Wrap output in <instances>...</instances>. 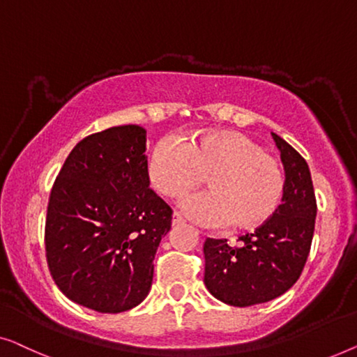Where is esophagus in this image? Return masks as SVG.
Masks as SVG:
<instances>
[{
	"mask_svg": "<svg viewBox=\"0 0 357 357\" xmlns=\"http://www.w3.org/2000/svg\"><path fill=\"white\" fill-rule=\"evenodd\" d=\"M183 218H181L179 213H173V220H172V225L173 227H179V225H183Z\"/></svg>",
	"mask_w": 357,
	"mask_h": 357,
	"instance_id": "1",
	"label": "esophagus"
}]
</instances>
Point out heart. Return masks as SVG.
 I'll list each match as a JSON object with an SVG mask.
<instances>
[{
	"mask_svg": "<svg viewBox=\"0 0 357 357\" xmlns=\"http://www.w3.org/2000/svg\"><path fill=\"white\" fill-rule=\"evenodd\" d=\"M208 176L210 189L184 195L179 208L205 228L249 229L268 222L284 194L280 162L250 139L231 130H208L185 140L165 135L149 160V179L158 194L178 197Z\"/></svg>",
	"mask_w": 357,
	"mask_h": 357,
	"instance_id": "b5f03b06",
	"label": "heart"
}]
</instances>
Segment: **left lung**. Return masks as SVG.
<instances>
[{"instance_id": "obj_1", "label": "left lung", "mask_w": 357, "mask_h": 357, "mask_svg": "<svg viewBox=\"0 0 357 357\" xmlns=\"http://www.w3.org/2000/svg\"><path fill=\"white\" fill-rule=\"evenodd\" d=\"M273 140L284 167V194L273 217L241 236L204 244V283L210 294L234 307L268 303L286 293L303 273L312 244L317 202L305 160L280 135Z\"/></svg>"}]
</instances>
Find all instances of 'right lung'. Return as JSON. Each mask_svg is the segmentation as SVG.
<instances>
[{"label":"right lung","instance_id":"1","mask_svg":"<svg viewBox=\"0 0 357 357\" xmlns=\"http://www.w3.org/2000/svg\"><path fill=\"white\" fill-rule=\"evenodd\" d=\"M147 130L114 126L80 140L50 194V273L73 303L118 314L147 298L173 210L149 188Z\"/></svg>","mask_w":357,"mask_h":357}]
</instances>
